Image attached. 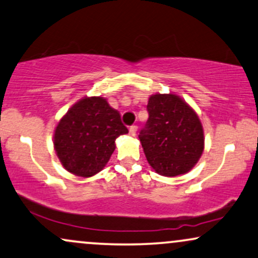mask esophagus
Here are the masks:
<instances>
[{
  "label": "esophagus",
  "mask_w": 258,
  "mask_h": 258,
  "mask_svg": "<svg viewBox=\"0 0 258 258\" xmlns=\"http://www.w3.org/2000/svg\"><path fill=\"white\" fill-rule=\"evenodd\" d=\"M137 130H138V127L136 126V125L130 127V136H132V137H135V136L137 135Z\"/></svg>",
  "instance_id": "34e87169"
}]
</instances>
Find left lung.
<instances>
[{"label":"left lung","instance_id":"8db88e82","mask_svg":"<svg viewBox=\"0 0 258 258\" xmlns=\"http://www.w3.org/2000/svg\"><path fill=\"white\" fill-rule=\"evenodd\" d=\"M147 109L149 119L138 137L149 164L163 176L190 172L204 150L196 111L173 94L150 96Z\"/></svg>","mask_w":258,"mask_h":258}]
</instances>
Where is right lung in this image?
Returning <instances> with one entry per match:
<instances>
[{
  "mask_svg": "<svg viewBox=\"0 0 258 258\" xmlns=\"http://www.w3.org/2000/svg\"><path fill=\"white\" fill-rule=\"evenodd\" d=\"M128 133L119 111L103 97H84L58 121L54 149L62 166L89 178L101 172L115 150V139Z\"/></svg>",
  "mask_w": 258,
  "mask_h": 258,
  "instance_id": "right-lung-1",
  "label": "right lung"
}]
</instances>
